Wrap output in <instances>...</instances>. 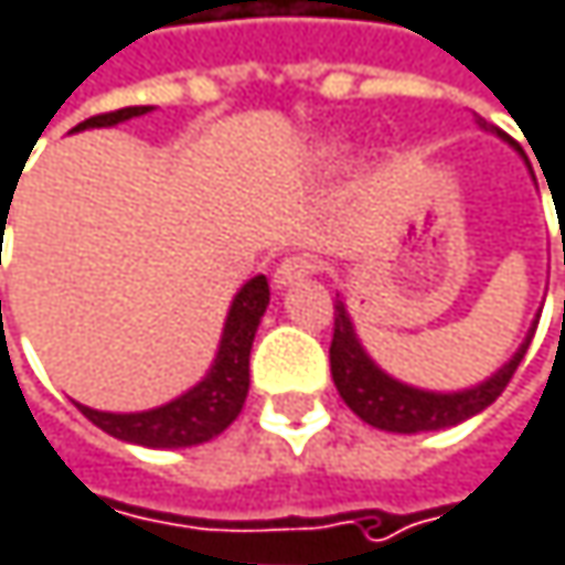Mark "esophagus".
<instances>
[{
	"label": "esophagus",
	"mask_w": 565,
	"mask_h": 565,
	"mask_svg": "<svg viewBox=\"0 0 565 565\" xmlns=\"http://www.w3.org/2000/svg\"><path fill=\"white\" fill-rule=\"evenodd\" d=\"M309 273H316V259H312V256H286V259L273 269V286H276V289L296 286V282H302Z\"/></svg>",
	"instance_id": "esophagus-1"
}]
</instances>
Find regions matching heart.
<instances>
[{"instance_id":"1","label":"heart","mask_w":565,"mask_h":565,"mask_svg":"<svg viewBox=\"0 0 565 565\" xmlns=\"http://www.w3.org/2000/svg\"><path fill=\"white\" fill-rule=\"evenodd\" d=\"M335 153V147H322V157H332Z\"/></svg>"}]
</instances>
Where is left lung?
<instances>
[{
	"mask_svg": "<svg viewBox=\"0 0 565 565\" xmlns=\"http://www.w3.org/2000/svg\"><path fill=\"white\" fill-rule=\"evenodd\" d=\"M477 125H480V131H493L500 141H507L513 150H520L503 131L490 128L483 118H477ZM520 157L526 160L523 150H520ZM533 332H536V322L530 326L526 339L510 355V362L500 365L480 385H470V388H460V392H427V388H415V385H405V382L392 379L385 369L375 365V359L365 352V345H362V339H359V332L352 326V316H349L345 302L335 299V332H332V349H329L332 382H335L342 402L362 422L379 427V430H395V434L440 430V427H454V424L480 415L483 408H490L500 398V392L513 379L516 365L523 362V355H526V349L533 342Z\"/></svg>",
	"mask_w": 565,
	"mask_h": 565,
	"instance_id": "8db88e82",
	"label": "left lung"
}]
</instances>
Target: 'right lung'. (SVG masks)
<instances>
[{
    "label": "right lung",
    "instance_id": "add662e5",
    "mask_svg": "<svg viewBox=\"0 0 565 565\" xmlns=\"http://www.w3.org/2000/svg\"><path fill=\"white\" fill-rule=\"evenodd\" d=\"M147 111H150V105L121 108L111 115H95V118L82 121L75 131L115 128L121 121L141 118ZM266 306H269L266 276H253L249 282L239 286V292L230 302L213 365L193 388H186L173 402H167L160 408H147V412H131V415L95 412L88 405H78V412L92 424H98L102 430H108L111 437L141 444V447H193V444L213 440L243 412V402L249 392V352H253V339H256Z\"/></svg>",
    "mask_w": 565,
    "mask_h": 565
}]
</instances>
